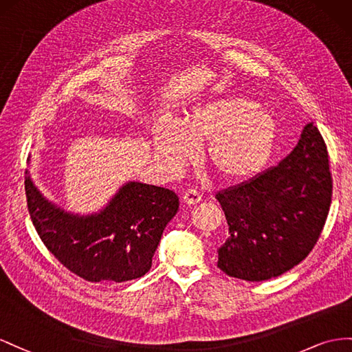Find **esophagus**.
Wrapping results in <instances>:
<instances>
[{
  "instance_id": "1",
  "label": "esophagus",
  "mask_w": 352,
  "mask_h": 352,
  "mask_svg": "<svg viewBox=\"0 0 352 352\" xmlns=\"http://www.w3.org/2000/svg\"><path fill=\"white\" fill-rule=\"evenodd\" d=\"M200 200H202V196H200V193L193 188H188L183 193V202L186 205H196L200 202Z\"/></svg>"
}]
</instances>
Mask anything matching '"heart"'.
<instances>
[{
  "label": "heart",
  "instance_id": "1",
  "mask_svg": "<svg viewBox=\"0 0 352 352\" xmlns=\"http://www.w3.org/2000/svg\"><path fill=\"white\" fill-rule=\"evenodd\" d=\"M277 137L274 119L248 98L206 100L178 120L153 129V152L159 164L177 173L204 144V157L223 182H243L264 168Z\"/></svg>",
  "mask_w": 352,
  "mask_h": 352
}]
</instances>
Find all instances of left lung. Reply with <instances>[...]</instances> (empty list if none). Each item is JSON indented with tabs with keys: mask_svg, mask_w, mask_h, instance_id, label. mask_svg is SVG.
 <instances>
[{
	"mask_svg": "<svg viewBox=\"0 0 352 352\" xmlns=\"http://www.w3.org/2000/svg\"><path fill=\"white\" fill-rule=\"evenodd\" d=\"M228 224L218 267L230 277L263 282L286 273L313 250L332 202L327 147L304 126L282 162L217 193Z\"/></svg>",
	"mask_w": 352,
	"mask_h": 352,
	"instance_id": "obj_1",
	"label": "left lung"
}]
</instances>
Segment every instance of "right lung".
I'll return each mask as SVG.
<instances>
[{"mask_svg": "<svg viewBox=\"0 0 352 352\" xmlns=\"http://www.w3.org/2000/svg\"><path fill=\"white\" fill-rule=\"evenodd\" d=\"M31 159V157H29ZM28 209L39 237L60 263L88 282L122 283L144 276L178 196L164 187L128 182L98 212H67L25 175Z\"/></svg>", "mask_w": 352, "mask_h": 352, "instance_id": "obj_1", "label": "right lung"}]
</instances>
